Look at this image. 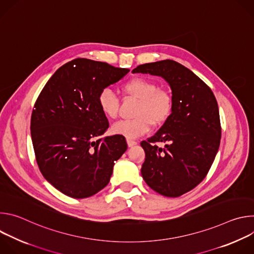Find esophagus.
<instances>
[{
    "mask_svg": "<svg viewBox=\"0 0 254 254\" xmlns=\"http://www.w3.org/2000/svg\"><path fill=\"white\" fill-rule=\"evenodd\" d=\"M127 146L128 147H133V146H135V144L137 143V141L132 139V138H127Z\"/></svg>",
    "mask_w": 254,
    "mask_h": 254,
    "instance_id": "obj_1",
    "label": "esophagus"
}]
</instances>
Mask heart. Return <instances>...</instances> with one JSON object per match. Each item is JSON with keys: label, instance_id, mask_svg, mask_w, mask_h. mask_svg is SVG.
<instances>
[{"label": "heart", "instance_id": "b5f03b06", "mask_svg": "<svg viewBox=\"0 0 254 254\" xmlns=\"http://www.w3.org/2000/svg\"><path fill=\"white\" fill-rule=\"evenodd\" d=\"M122 90L127 97L138 101L133 112L134 119L121 121L113 125L111 130L114 134L136 138L148 132L152 125L161 126L170 118L174 105L172 94L166 89L159 88L155 81L143 77H134L123 84ZM97 101L105 117L108 119L118 117L120 101L113 89L108 87L101 89Z\"/></svg>", "mask_w": 254, "mask_h": 254}]
</instances>
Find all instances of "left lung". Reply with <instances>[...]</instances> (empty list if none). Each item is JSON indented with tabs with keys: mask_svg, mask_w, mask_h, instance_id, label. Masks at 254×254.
Instances as JSON below:
<instances>
[{
	"mask_svg": "<svg viewBox=\"0 0 254 254\" xmlns=\"http://www.w3.org/2000/svg\"><path fill=\"white\" fill-rule=\"evenodd\" d=\"M132 73L161 76L172 89L174 105L170 118L155 135L140 142L146 153L140 172L154 191L179 197L202 182L218 152V104L203 80L174 60L138 65ZM155 142H165V148L158 147Z\"/></svg>",
	"mask_w": 254,
	"mask_h": 254,
	"instance_id": "8db88e82",
	"label": "left lung"
}]
</instances>
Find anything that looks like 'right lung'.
I'll use <instances>...</instances> for the list:
<instances>
[{"label": "right lung", "instance_id": "obj_1", "mask_svg": "<svg viewBox=\"0 0 254 254\" xmlns=\"http://www.w3.org/2000/svg\"><path fill=\"white\" fill-rule=\"evenodd\" d=\"M128 71L77 58L56 70L36 100L30 127L36 161L43 177L66 196L82 199L102 190L127 151L124 135L100 137L108 121L97 98Z\"/></svg>", "mask_w": 254, "mask_h": 254}]
</instances>
